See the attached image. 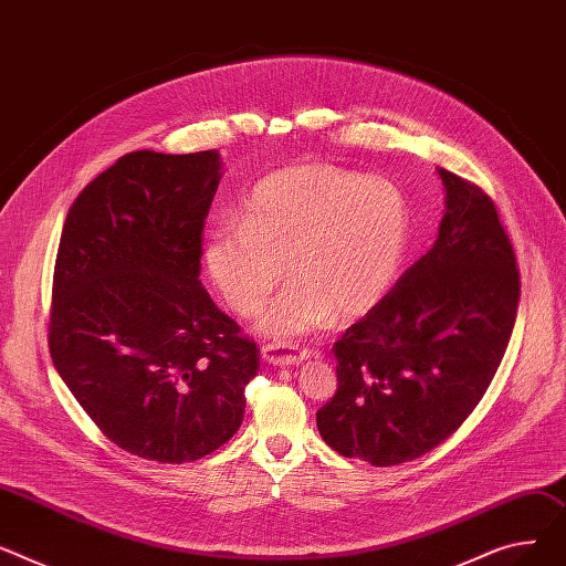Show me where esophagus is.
<instances>
[{"instance_id":"obj_1","label":"esophagus","mask_w":566,"mask_h":566,"mask_svg":"<svg viewBox=\"0 0 566 566\" xmlns=\"http://www.w3.org/2000/svg\"><path fill=\"white\" fill-rule=\"evenodd\" d=\"M260 354H262L264 363L281 365V368H287V365H298V363L311 358L308 349H298L292 345H262Z\"/></svg>"}]
</instances>
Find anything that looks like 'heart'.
<instances>
[{
    "mask_svg": "<svg viewBox=\"0 0 566 566\" xmlns=\"http://www.w3.org/2000/svg\"><path fill=\"white\" fill-rule=\"evenodd\" d=\"M411 240L409 198L392 180L334 164H294L247 193L238 221L208 230L203 268L226 298L255 315L285 270L292 276L258 319L274 340H294L368 313L390 290Z\"/></svg>",
    "mask_w": 566,
    "mask_h": 566,
    "instance_id": "heart-1",
    "label": "heart"
}]
</instances>
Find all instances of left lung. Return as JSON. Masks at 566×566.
<instances>
[{"label":"left lung","instance_id":"8db88e82","mask_svg":"<svg viewBox=\"0 0 566 566\" xmlns=\"http://www.w3.org/2000/svg\"><path fill=\"white\" fill-rule=\"evenodd\" d=\"M439 238L334 345L338 390L317 411L328 448L373 467L446 441L482 400L516 319L514 249L491 198L439 169Z\"/></svg>","mask_w":566,"mask_h":566}]
</instances>
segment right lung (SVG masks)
I'll return each mask as SVG.
<instances>
[{"label": "right lung", "instance_id": "obj_1", "mask_svg": "<svg viewBox=\"0 0 566 566\" xmlns=\"http://www.w3.org/2000/svg\"><path fill=\"white\" fill-rule=\"evenodd\" d=\"M219 150L123 155L65 217L50 354L118 448L196 461L242 424L260 349L201 283V238L223 176Z\"/></svg>", "mask_w": 566, "mask_h": 566}]
</instances>
